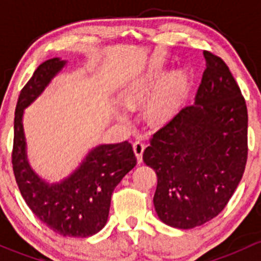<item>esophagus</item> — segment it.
<instances>
[{
	"label": "esophagus",
	"instance_id": "34e87169",
	"mask_svg": "<svg viewBox=\"0 0 261 261\" xmlns=\"http://www.w3.org/2000/svg\"><path fill=\"white\" fill-rule=\"evenodd\" d=\"M133 147H134V151H135L136 158H138V162L141 163L143 162V152L144 150H145V144L140 140H136L135 143L133 144Z\"/></svg>",
	"mask_w": 261,
	"mask_h": 261
}]
</instances>
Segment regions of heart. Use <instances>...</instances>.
Masks as SVG:
<instances>
[{
  "instance_id": "b5f03b06",
  "label": "heart",
  "mask_w": 261,
  "mask_h": 261,
  "mask_svg": "<svg viewBox=\"0 0 261 261\" xmlns=\"http://www.w3.org/2000/svg\"><path fill=\"white\" fill-rule=\"evenodd\" d=\"M160 81H162V75L151 74L128 87L123 94L126 105L133 107L139 102L144 101L159 86ZM187 89H188L187 73L177 72L170 75L147 102L145 109L147 120L151 122H162L172 117L179 109L187 93ZM120 116L125 117V114H120Z\"/></svg>"
}]
</instances>
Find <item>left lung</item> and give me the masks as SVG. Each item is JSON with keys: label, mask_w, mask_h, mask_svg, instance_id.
Instances as JSON below:
<instances>
[{"label": "left lung", "mask_w": 261, "mask_h": 261, "mask_svg": "<svg viewBox=\"0 0 261 261\" xmlns=\"http://www.w3.org/2000/svg\"><path fill=\"white\" fill-rule=\"evenodd\" d=\"M206 69L196 102L152 134L144 163L155 170L160 220L193 228L220 215L247 162V109L226 63L203 51Z\"/></svg>", "instance_id": "obj_1"}]
</instances>
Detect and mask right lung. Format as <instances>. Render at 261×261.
I'll return each mask as SVG.
<instances>
[{
    "label": "right lung",
    "instance_id": "1",
    "mask_svg": "<svg viewBox=\"0 0 261 261\" xmlns=\"http://www.w3.org/2000/svg\"><path fill=\"white\" fill-rule=\"evenodd\" d=\"M64 64L59 58L45 60L21 89L15 111L12 169L21 196L44 225L63 236L88 238L106 225L112 192L135 167L136 156L128 141L99 145L68 179L51 186L30 169L25 154L23 109L44 91Z\"/></svg>",
    "mask_w": 261,
    "mask_h": 261
}]
</instances>
